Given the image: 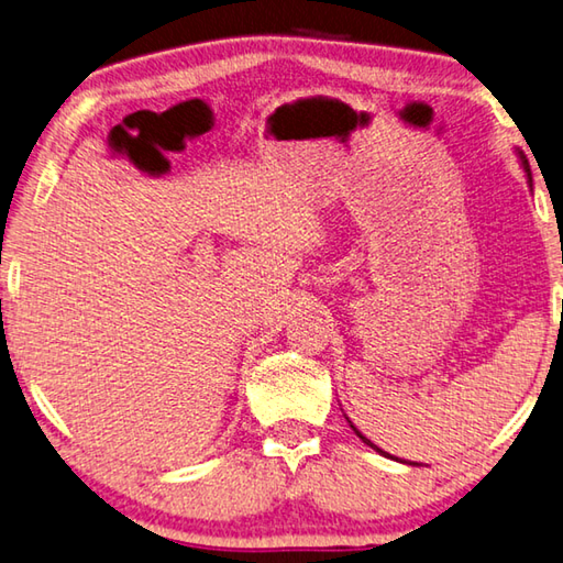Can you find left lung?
Here are the masks:
<instances>
[{
    "instance_id": "left-lung-1",
    "label": "left lung",
    "mask_w": 563,
    "mask_h": 563,
    "mask_svg": "<svg viewBox=\"0 0 563 563\" xmlns=\"http://www.w3.org/2000/svg\"><path fill=\"white\" fill-rule=\"evenodd\" d=\"M525 169H527V175H529V162H527V159H525ZM529 179H531V175H529ZM352 428H354V426H352ZM354 433H356V435H360V438H362V441H364L366 445H372L376 453H382V455H386V457H391V455H388V453H384V451H382V448H376V445H374V443L369 441V438H364V435H362L360 431H356V428H354Z\"/></svg>"
}]
</instances>
